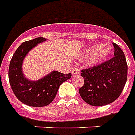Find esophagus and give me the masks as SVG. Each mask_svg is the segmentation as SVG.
<instances>
[{
    "instance_id": "34e87169",
    "label": "esophagus",
    "mask_w": 135,
    "mask_h": 135,
    "mask_svg": "<svg viewBox=\"0 0 135 135\" xmlns=\"http://www.w3.org/2000/svg\"><path fill=\"white\" fill-rule=\"evenodd\" d=\"M80 73V71L77 68H74L72 70V74L73 75H78Z\"/></svg>"
}]
</instances>
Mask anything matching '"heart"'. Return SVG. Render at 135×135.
I'll return each instance as SVG.
<instances>
[{
	"label": "heart",
	"instance_id": "b5f03b06",
	"mask_svg": "<svg viewBox=\"0 0 135 135\" xmlns=\"http://www.w3.org/2000/svg\"><path fill=\"white\" fill-rule=\"evenodd\" d=\"M110 53V47L108 45L95 44L89 48L84 54V58L90 57V63L96 65L105 60Z\"/></svg>",
	"mask_w": 135,
	"mask_h": 135
}]
</instances>
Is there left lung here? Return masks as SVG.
<instances>
[{"instance_id": "1", "label": "left lung", "mask_w": 135, "mask_h": 135, "mask_svg": "<svg viewBox=\"0 0 135 135\" xmlns=\"http://www.w3.org/2000/svg\"><path fill=\"white\" fill-rule=\"evenodd\" d=\"M114 57L90 68L83 69L84 86L79 89L82 99L91 105L103 106L115 101L127 79V63L123 51L115 43Z\"/></svg>"}]
</instances>
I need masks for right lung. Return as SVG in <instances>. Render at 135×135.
I'll return each mask as SVG.
<instances>
[{
	"instance_id": "add662e5",
	"label": "right lung",
	"mask_w": 135,
	"mask_h": 135,
	"mask_svg": "<svg viewBox=\"0 0 135 135\" xmlns=\"http://www.w3.org/2000/svg\"><path fill=\"white\" fill-rule=\"evenodd\" d=\"M44 38L22 43L11 58L8 68V79L13 92L17 99L27 105L44 107L49 105L55 98L62 83L71 78V73L52 72L38 81H30L22 73V62L27 53L38 44L44 42Z\"/></svg>"
}]
</instances>
